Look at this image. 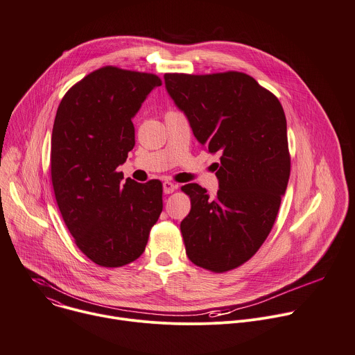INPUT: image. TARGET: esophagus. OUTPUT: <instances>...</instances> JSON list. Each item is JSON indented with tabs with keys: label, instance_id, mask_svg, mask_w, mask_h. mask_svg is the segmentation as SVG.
<instances>
[{
	"label": "esophagus",
	"instance_id": "obj_1",
	"mask_svg": "<svg viewBox=\"0 0 355 355\" xmlns=\"http://www.w3.org/2000/svg\"><path fill=\"white\" fill-rule=\"evenodd\" d=\"M175 189H177V185L174 182H171V181H164L163 182L164 193H173Z\"/></svg>",
	"mask_w": 355,
	"mask_h": 355
}]
</instances>
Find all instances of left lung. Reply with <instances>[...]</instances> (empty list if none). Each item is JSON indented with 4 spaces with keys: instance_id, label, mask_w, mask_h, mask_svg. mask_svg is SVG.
Wrapping results in <instances>:
<instances>
[{
    "instance_id": "1",
    "label": "left lung",
    "mask_w": 355,
    "mask_h": 355,
    "mask_svg": "<svg viewBox=\"0 0 355 355\" xmlns=\"http://www.w3.org/2000/svg\"><path fill=\"white\" fill-rule=\"evenodd\" d=\"M166 88L193 136L215 163L219 189H181L191 211L181 222L188 259L212 272L240 267L256 254L277 219L291 174L286 118L278 98L240 71L167 73Z\"/></svg>"
}]
</instances>
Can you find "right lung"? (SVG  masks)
Returning <instances> with one entry per match:
<instances>
[{"label":"right lung","instance_id":"right-lung-1","mask_svg":"<svg viewBox=\"0 0 355 355\" xmlns=\"http://www.w3.org/2000/svg\"><path fill=\"white\" fill-rule=\"evenodd\" d=\"M156 74L101 67L74 84L58 108L50 173L58 207L77 247L101 267L141 256L163 211V184L126 178L116 168L135 146L132 118Z\"/></svg>","mask_w":355,"mask_h":355}]
</instances>
